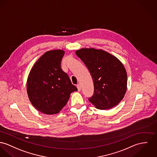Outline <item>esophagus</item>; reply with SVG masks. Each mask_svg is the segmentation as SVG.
Instances as JSON below:
<instances>
[{
  "instance_id": "34e87169",
  "label": "esophagus",
  "mask_w": 157,
  "mask_h": 157,
  "mask_svg": "<svg viewBox=\"0 0 157 157\" xmlns=\"http://www.w3.org/2000/svg\"><path fill=\"white\" fill-rule=\"evenodd\" d=\"M77 88H78V90L79 91H81V85L80 84H78L77 85Z\"/></svg>"
}]
</instances>
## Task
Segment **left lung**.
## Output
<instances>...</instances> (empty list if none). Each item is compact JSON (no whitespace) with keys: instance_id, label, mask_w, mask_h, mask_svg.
I'll list each match as a JSON object with an SVG mask.
<instances>
[{"instance_id":"8db88e82","label":"left lung","mask_w":157,"mask_h":157,"mask_svg":"<svg viewBox=\"0 0 157 157\" xmlns=\"http://www.w3.org/2000/svg\"><path fill=\"white\" fill-rule=\"evenodd\" d=\"M76 54L93 78L94 90L89 101L101 110L117 105L124 97L127 84V72L121 61L101 49H81Z\"/></svg>"}]
</instances>
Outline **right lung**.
I'll return each instance as SVG.
<instances>
[{
    "mask_svg": "<svg viewBox=\"0 0 157 157\" xmlns=\"http://www.w3.org/2000/svg\"><path fill=\"white\" fill-rule=\"evenodd\" d=\"M64 54L57 49L45 52L32 67L27 82V91L33 106L47 115L58 113L71 94L78 90L61 68Z\"/></svg>",
    "mask_w": 157,
    "mask_h": 157,
    "instance_id": "add662e5",
    "label": "right lung"
}]
</instances>
